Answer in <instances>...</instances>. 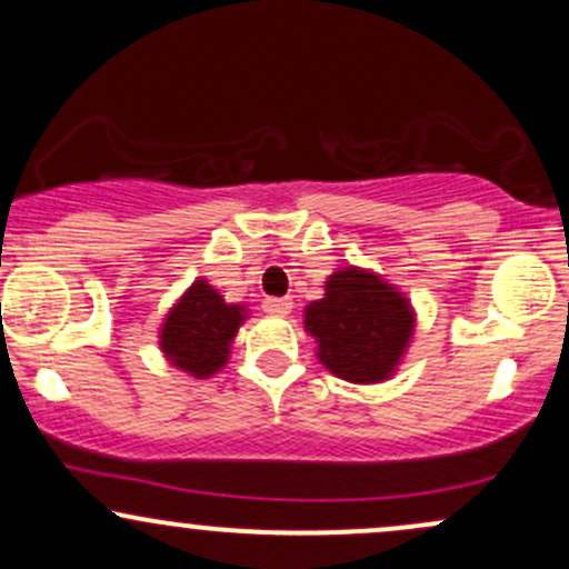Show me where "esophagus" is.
I'll return each instance as SVG.
<instances>
[{
  "instance_id": "34e87169",
  "label": "esophagus",
  "mask_w": 569,
  "mask_h": 569,
  "mask_svg": "<svg viewBox=\"0 0 569 569\" xmlns=\"http://www.w3.org/2000/svg\"><path fill=\"white\" fill-rule=\"evenodd\" d=\"M264 312H270V316H289L291 312V299H264Z\"/></svg>"
}]
</instances>
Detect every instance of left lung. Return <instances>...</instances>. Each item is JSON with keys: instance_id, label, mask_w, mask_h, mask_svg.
I'll return each mask as SVG.
<instances>
[{"instance_id": "left-lung-1", "label": "left lung", "mask_w": 569, "mask_h": 569, "mask_svg": "<svg viewBox=\"0 0 569 569\" xmlns=\"http://www.w3.org/2000/svg\"><path fill=\"white\" fill-rule=\"evenodd\" d=\"M417 312L407 293L375 270L348 264L326 280L323 297L305 307V331L331 375L356 385L396 375L415 337Z\"/></svg>"}]
</instances>
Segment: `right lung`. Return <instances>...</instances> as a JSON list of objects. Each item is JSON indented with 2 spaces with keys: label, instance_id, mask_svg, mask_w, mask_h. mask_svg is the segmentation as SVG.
Masks as SVG:
<instances>
[{
  "label": "right lung",
  "instance_id": "obj_1",
  "mask_svg": "<svg viewBox=\"0 0 569 569\" xmlns=\"http://www.w3.org/2000/svg\"><path fill=\"white\" fill-rule=\"evenodd\" d=\"M246 318V305L224 302L206 278H198L162 318L158 335L162 356L194 380H208L227 367Z\"/></svg>",
  "mask_w": 569,
  "mask_h": 569
}]
</instances>
